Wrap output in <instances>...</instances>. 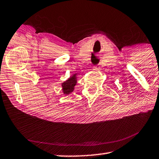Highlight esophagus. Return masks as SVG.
I'll return each instance as SVG.
<instances>
[{
  "label": "esophagus",
  "mask_w": 159,
  "mask_h": 159,
  "mask_svg": "<svg viewBox=\"0 0 159 159\" xmlns=\"http://www.w3.org/2000/svg\"><path fill=\"white\" fill-rule=\"evenodd\" d=\"M94 70H98V69H100V64H98L95 66H94Z\"/></svg>",
  "instance_id": "34e87169"
}]
</instances>
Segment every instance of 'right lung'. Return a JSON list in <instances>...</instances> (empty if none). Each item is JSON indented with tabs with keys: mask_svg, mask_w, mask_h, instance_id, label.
Returning a JSON list of instances; mask_svg holds the SVG:
<instances>
[{
	"mask_svg": "<svg viewBox=\"0 0 159 159\" xmlns=\"http://www.w3.org/2000/svg\"><path fill=\"white\" fill-rule=\"evenodd\" d=\"M77 81L75 77L74 76L71 77L70 78L68 79V80L66 81L65 82L62 84V87L63 91H64V94L68 95L69 93L73 91L75 86L76 85Z\"/></svg>",
	"mask_w": 159,
	"mask_h": 159,
	"instance_id": "1",
	"label": "right lung"
}]
</instances>
